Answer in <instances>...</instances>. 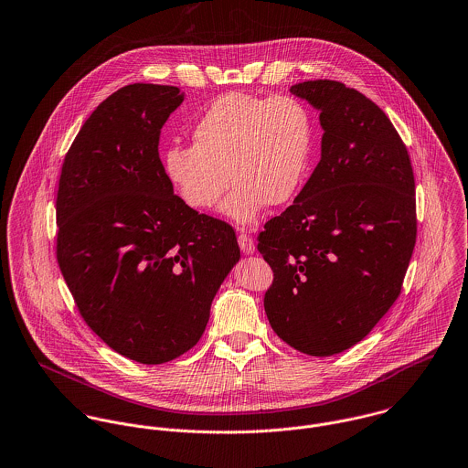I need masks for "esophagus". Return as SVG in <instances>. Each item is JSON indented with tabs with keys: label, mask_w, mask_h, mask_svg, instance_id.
I'll list each match as a JSON object with an SVG mask.
<instances>
[{
	"label": "esophagus",
	"mask_w": 468,
	"mask_h": 468,
	"mask_svg": "<svg viewBox=\"0 0 468 468\" xmlns=\"http://www.w3.org/2000/svg\"><path fill=\"white\" fill-rule=\"evenodd\" d=\"M238 241H239V247L243 250V254H254L255 245L254 239L250 238V234H247L245 230H241V234L238 236Z\"/></svg>",
	"instance_id": "esophagus-1"
}]
</instances>
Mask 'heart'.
Listing matches in <instances>:
<instances>
[{"label": "heart", "mask_w": 468, "mask_h": 468, "mask_svg": "<svg viewBox=\"0 0 468 468\" xmlns=\"http://www.w3.org/2000/svg\"><path fill=\"white\" fill-rule=\"evenodd\" d=\"M193 143L165 154V170L180 198L191 209L209 211L232 180L236 186L221 209L247 225L266 204L284 206L303 187L314 152V118L295 96L227 92L198 118Z\"/></svg>", "instance_id": "b5f03b06"}]
</instances>
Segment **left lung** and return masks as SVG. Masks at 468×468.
Listing matches in <instances>:
<instances>
[{"label": "left lung", "mask_w": 468, "mask_h": 468, "mask_svg": "<svg viewBox=\"0 0 468 468\" xmlns=\"http://www.w3.org/2000/svg\"><path fill=\"white\" fill-rule=\"evenodd\" d=\"M292 92L320 111L322 159L295 202L266 221L257 250L273 271L271 329L322 357L363 340L400 295L417 239L415 176L370 98L336 80Z\"/></svg>", "instance_id": "left-lung-1"}]
</instances>
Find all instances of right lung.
I'll return each mask as SVG.
<instances>
[{
  "instance_id": "1",
  "label": "right lung",
  "mask_w": 468,
  "mask_h": 468,
  "mask_svg": "<svg viewBox=\"0 0 468 468\" xmlns=\"http://www.w3.org/2000/svg\"><path fill=\"white\" fill-rule=\"evenodd\" d=\"M178 87L130 84L87 118L57 191V261L90 331L143 365L202 338L211 302L239 259L234 229L173 195L161 128Z\"/></svg>"
}]
</instances>
